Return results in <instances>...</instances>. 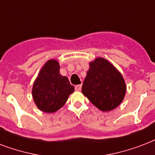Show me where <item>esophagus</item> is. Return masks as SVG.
Masks as SVG:
<instances>
[{
  "instance_id": "34e87169",
  "label": "esophagus",
  "mask_w": 155,
  "mask_h": 155,
  "mask_svg": "<svg viewBox=\"0 0 155 155\" xmlns=\"http://www.w3.org/2000/svg\"><path fill=\"white\" fill-rule=\"evenodd\" d=\"M81 84H80V85H77V86H75V91H81Z\"/></svg>"
}]
</instances>
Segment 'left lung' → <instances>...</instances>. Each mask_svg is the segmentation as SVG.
<instances>
[{"label":"left lung","instance_id":"8db88e82","mask_svg":"<svg viewBox=\"0 0 155 155\" xmlns=\"http://www.w3.org/2000/svg\"><path fill=\"white\" fill-rule=\"evenodd\" d=\"M81 92L99 110L108 111L123 101L126 86L120 73L110 62L97 58L90 63Z\"/></svg>","mask_w":155,"mask_h":155}]
</instances>
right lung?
Masks as SVG:
<instances>
[{"label": "right lung", "instance_id": "add662e5", "mask_svg": "<svg viewBox=\"0 0 155 155\" xmlns=\"http://www.w3.org/2000/svg\"><path fill=\"white\" fill-rule=\"evenodd\" d=\"M74 91V86L68 78L60 74L58 62L50 60L42 68L35 81L32 96L39 110L51 113L64 106Z\"/></svg>", "mask_w": 155, "mask_h": 155}]
</instances>
